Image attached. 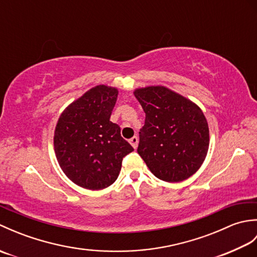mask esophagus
Here are the masks:
<instances>
[{
    "label": "esophagus",
    "instance_id": "1",
    "mask_svg": "<svg viewBox=\"0 0 257 257\" xmlns=\"http://www.w3.org/2000/svg\"><path fill=\"white\" fill-rule=\"evenodd\" d=\"M129 143H130V145H132V146L134 147L135 149H137V147H138V138L136 137V136L129 140Z\"/></svg>",
    "mask_w": 257,
    "mask_h": 257
}]
</instances>
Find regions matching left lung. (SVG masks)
Returning <instances> with one entry per match:
<instances>
[{"mask_svg":"<svg viewBox=\"0 0 257 257\" xmlns=\"http://www.w3.org/2000/svg\"><path fill=\"white\" fill-rule=\"evenodd\" d=\"M146 112L138 154L155 176L180 182L199 170L209 150V125L200 107L165 86L135 90Z\"/></svg>","mask_w":257,"mask_h":257,"instance_id":"1","label":"left lung"}]
</instances>
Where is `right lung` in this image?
I'll return each instance as SVG.
<instances>
[{
  "mask_svg": "<svg viewBox=\"0 0 257 257\" xmlns=\"http://www.w3.org/2000/svg\"><path fill=\"white\" fill-rule=\"evenodd\" d=\"M118 89L98 85L73 101L58 118L54 149L62 170L81 188L100 190L116 181L123 157L134 151L110 121Z\"/></svg>",
  "mask_w": 257,
  "mask_h": 257,
  "instance_id": "add662e5",
  "label": "right lung"
}]
</instances>
